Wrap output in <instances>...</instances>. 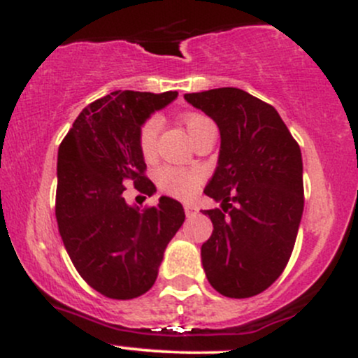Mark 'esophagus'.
I'll return each mask as SVG.
<instances>
[{
    "label": "esophagus",
    "mask_w": 358,
    "mask_h": 358,
    "mask_svg": "<svg viewBox=\"0 0 358 358\" xmlns=\"http://www.w3.org/2000/svg\"><path fill=\"white\" fill-rule=\"evenodd\" d=\"M185 213H187V217L193 215V213H196V207L192 203H185Z\"/></svg>",
    "instance_id": "34e87169"
}]
</instances>
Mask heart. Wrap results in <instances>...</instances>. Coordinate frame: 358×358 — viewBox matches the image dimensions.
Segmentation results:
<instances>
[{
    "instance_id": "1",
    "label": "heart",
    "mask_w": 358,
    "mask_h": 358,
    "mask_svg": "<svg viewBox=\"0 0 358 358\" xmlns=\"http://www.w3.org/2000/svg\"><path fill=\"white\" fill-rule=\"evenodd\" d=\"M208 119L202 116V114H187L183 117L185 127L190 133V136L199 129L203 122ZM159 131V119L151 117L148 119L145 124L141 126L139 131V150L141 155L146 159H151L155 156L156 150V136ZM203 175L199 170H185V168H175V166H162L156 171V182H158L159 188L165 190L171 195L180 196V199H188L193 193L196 192L199 185L202 183Z\"/></svg>"
}]
</instances>
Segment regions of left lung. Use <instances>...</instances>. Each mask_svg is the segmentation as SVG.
Instances as JSON below:
<instances>
[{
	"label": "left lung",
	"instance_id": "obj_1",
	"mask_svg": "<svg viewBox=\"0 0 358 358\" xmlns=\"http://www.w3.org/2000/svg\"><path fill=\"white\" fill-rule=\"evenodd\" d=\"M220 133L217 168L202 210L213 231L200 256L208 282L229 298L256 296L281 276L303 215V159L281 116L237 87L185 94Z\"/></svg>",
	"mask_w": 358,
	"mask_h": 358
}]
</instances>
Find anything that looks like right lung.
<instances>
[{
	"label": "right lung",
	"mask_w": 358,
	"mask_h": 358,
	"mask_svg": "<svg viewBox=\"0 0 358 358\" xmlns=\"http://www.w3.org/2000/svg\"><path fill=\"white\" fill-rule=\"evenodd\" d=\"M178 96L116 90L89 104L59 148L55 215L59 232L84 281L104 296L133 299L155 285L168 242L185 220L182 203L159 196L139 210L122 192L134 183L151 195L139 131Z\"/></svg>",
	"instance_id": "obj_1"
}]
</instances>
